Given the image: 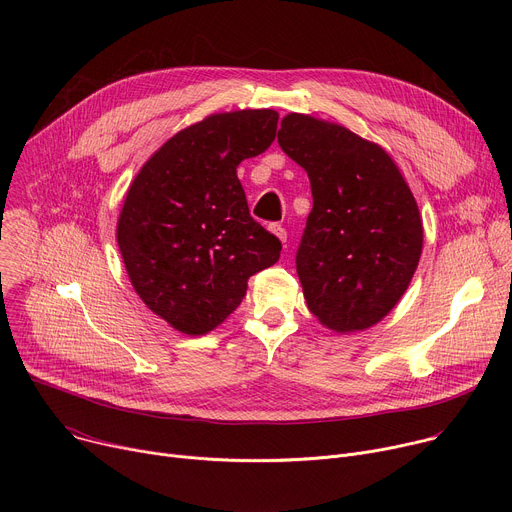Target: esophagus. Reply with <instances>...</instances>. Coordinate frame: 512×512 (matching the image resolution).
Listing matches in <instances>:
<instances>
[{
	"label": "esophagus",
	"mask_w": 512,
	"mask_h": 512,
	"mask_svg": "<svg viewBox=\"0 0 512 512\" xmlns=\"http://www.w3.org/2000/svg\"><path fill=\"white\" fill-rule=\"evenodd\" d=\"M269 231H271V233H273L281 243H285V241H287V231H285L281 225H277V223H275V225H271V227H269Z\"/></svg>",
	"instance_id": "esophagus-1"
}]
</instances>
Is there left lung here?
<instances>
[{"instance_id": "1", "label": "left lung", "mask_w": 512, "mask_h": 512, "mask_svg": "<svg viewBox=\"0 0 512 512\" xmlns=\"http://www.w3.org/2000/svg\"><path fill=\"white\" fill-rule=\"evenodd\" d=\"M281 150L310 178L314 206L296 255L310 312L330 330L381 322L423 247L417 202L381 145L302 113L281 119Z\"/></svg>"}]
</instances>
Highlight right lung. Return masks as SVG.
<instances>
[{"label":"right lung","mask_w":512,"mask_h":512,"mask_svg":"<svg viewBox=\"0 0 512 512\" xmlns=\"http://www.w3.org/2000/svg\"><path fill=\"white\" fill-rule=\"evenodd\" d=\"M273 109L216 113L178 131L131 182L117 243L137 296L172 328L202 336L247 294L281 243L249 214L237 166L275 139Z\"/></svg>","instance_id":"1"}]
</instances>
